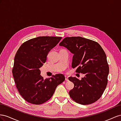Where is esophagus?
<instances>
[{
	"label": "esophagus",
	"instance_id": "34e87169",
	"mask_svg": "<svg viewBox=\"0 0 121 121\" xmlns=\"http://www.w3.org/2000/svg\"><path fill=\"white\" fill-rule=\"evenodd\" d=\"M65 81H68V77H67V76L65 75Z\"/></svg>",
	"mask_w": 121,
	"mask_h": 121
}]
</instances>
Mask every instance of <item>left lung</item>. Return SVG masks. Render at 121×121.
I'll use <instances>...</instances> for the list:
<instances>
[{"mask_svg": "<svg viewBox=\"0 0 121 121\" xmlns=\"http://www.w3.org/2000/svg\"><path fill=\"white\" fill-rule=\"evenodd\" d=\"M59 46L73 54L72 67L77 68V73L85 75L81 80L68 78L74 84V88L69 92L71 98L82 105L97 101L108 82L109 66L104 50L98 43L80 36L65 37Z\"/></svg>", "mask_w": 121, "mask_h": 121, "instance_id": "left-lung-1", "label": "left lung"}]
</instances>
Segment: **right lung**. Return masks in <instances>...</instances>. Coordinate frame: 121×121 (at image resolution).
<instances>
[{
  "label": "right lung",
  "instance_id": "add662e5",
  "mask_svg": "<svg viewBox=\"0 0 121 121\" xmlns=\"http://www.w3.org/2000/svg\"><path fill=\"white\" fill-rule=\"evenodd\" d=\"M61 37L39 36L24 42L17 51L12 73L17 90L23 99L34 104H41L52 97L57 86L65 80L62 74L44 80L39 68Z\"/></svg>",
  "mask_w": 121,
  "mask_h": 121
}]
</instances>
